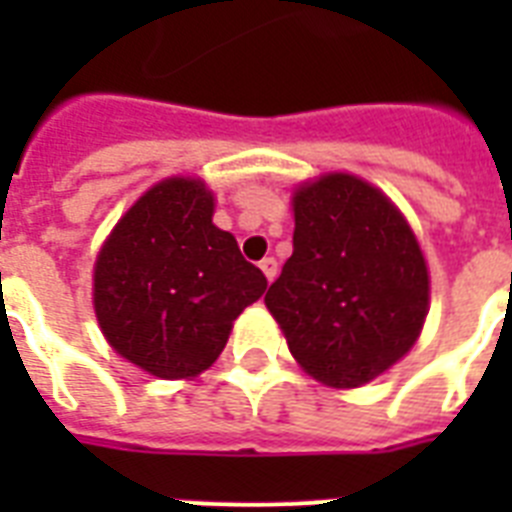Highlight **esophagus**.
I'll return each mask as SVG.
<instances>
[{
    "label": "esophagus",
    "instance_id": "obj_1",
    "mask_svg": "<svg viewBox=\"0 0 512 512\" xmlns=\"http://www.w3.org/2000/svg\"><path fill=\"white\" fill-rule=\"evenodd\" d=\"M260 271H263V276L268 279V284H271V281L276 279L279 265H276V260H273V257H265V260H260Z\"/></svg>",
    "mask_w": 512,
    "mask_h": 512
}]
</instances>
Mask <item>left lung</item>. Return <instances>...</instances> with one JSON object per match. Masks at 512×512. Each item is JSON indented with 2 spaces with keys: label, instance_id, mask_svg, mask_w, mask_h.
I'll list each match as a JSON object with an SVG mask.
<instances>
[{
  "label": "left lung",
  "instance_id": "left-lung-1",
  "mask_svg": "<svg viewBox=\"0 0 512 512\" xmlns=\"http://www.w3.org/2000/svg\"><path fill=\"white\" fill-rule=\"evenodd\" d=\"M292 257L265 295L303 372L337 390L377 380L420 340L428 260L390 196L350 172L292 191Z\"/></svg>",
  "mask_w": 512,
  "mask_h": 512
}]
</instances>
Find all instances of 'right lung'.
<instances>
[{
	"mask_svg": "<svg viewBox=\"0 0 512 512\" xmlns=\"http://www.w3.org/2000/svg\"><path fill=\"white\" fill-rule=\"evenodd\" d=\"M212 215L215 193L201 177H164L119 217L95 257L100 332L124 361L159 380L207 372L233 321L268 287Z\"/></svg>",
	"mask_w": 512,
	"mask_h": 512,
	"instance_id": "obj_1",
	"label": "right lung"
}]
</instances>
